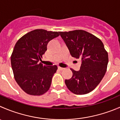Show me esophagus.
I'll use <instances>...</instances> for the list:
<instances>
[{
	"label": "esophagus",
	"mask_w": 120,
	"mask_h": 120,
	"mask_svg": "<svg viewBox=\"0 0 120 120\" xmlns=\"http://www.w3.org/2000/svg\"><path fill=\"white\" fill-rule=\"evenodd\" d=\"M58 69H59V70L61 71V70H63L64 68H62V67H58Z\"/></svg>",
	"instance_id": "1"
}]
</instances>
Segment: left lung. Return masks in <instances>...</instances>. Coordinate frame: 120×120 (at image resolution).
I'll use <instances>...</instances> for the list:
<instances>
[{
    "label": "left lung",
    "instance_id": "8db88e82",
    "mask_svg": "<svg viewBox=\"0 0 120 120\" xmlns=\"http://www.w3.org/2000/svg\"><path fill=\"white\" fill-rule=\"evenodd\" d=\"M71 56L81 60L80 69L70 68L73 76L65 80L66 86L75 94H86L93 91L105 74L108 53L100 39L82 30L60 32Z\"/></svg>",
    "mask_w": 120,
    "mask_h": 120
}]
</instances>
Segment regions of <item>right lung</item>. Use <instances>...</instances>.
Here are the masks:
<instances>
[{"mask_svg":"<svg viewBox=\"0 0 120 120\" xmlns=\"http://www.w3.org/2000/svg\"><path fill=\"white\" fill-rule=\"evenodd\" d=\"M59 32L36 29L24 34L15 45L11 56V65L16 81L27 94L40 96L47 92L57 70L54 65L39 63L47 50V45Z\"/></svg>","mask_w":120,"mask_h":120,"instance_id":"obj_1","label":"right lung"}]
</instances>
